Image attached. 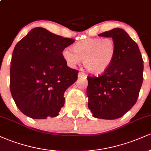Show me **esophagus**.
<instances>
[{
  "label": "esophagus",
  "mask_w": 151,
  "mask_h": 151,
  "mask_svg": "<svg viewBox=\"0 0 151 151\" xmlns=\"http://www.w3.org/2000/svg\"><path fill=\"white\" fill-rule=\"evenodd\" d=\"M78 77H79V78H86V77H87V76H86V74L84 73V72H79V74H78Z\"/></svg>",
  "instance_id": "1"
}]
</instances>
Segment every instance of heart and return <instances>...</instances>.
I'll list each match as a JSON object with an SVG mask.
<instances>
[{
  "mask_svg": "<svg viewBox=\"0 0 151 151\" xmlns=\"http://www.w3.org/2000/svg\"><path fill=\"white\" fill-rule=\"evenodd\" d=\"M74 52L68 49L62 51V58L67 65L75 67L83 60L84 67L90 73L102 74L113 62L116 47L111 38H87L72 46Z\"/></svg>",
  "mask_w": 151,
  "mask_h": 151,
  "instance_id": "heart-1",
  "label": "heart"
}]
</instances>
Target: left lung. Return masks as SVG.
<instances>
[{"label": "left lung", "mask_w": 151, "mask_h": 151, "mask_svg": "<svg viewBox=\"0 0 151 151\" xmlns=\"http://www.w3.org/2000/svg\"><path fill=\"white\" fill-rule=\"evenodd\" d=\"M98 35L111 37L116 53L102 75L87 77L88 107L93 117L113 120L123 116L136 104L143 80V61L138 45L123 29Z\"/></svg>", "instance_id": "obj_1"}]
</instances>
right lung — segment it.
Here are the masks:
<instances>
[{
  "mask_svg": "<svg viewBox=\"0 0 151 151\" xmlns=\"http://www.w3.org/2000/svg\"><path fill=\"white\" fill-rule=\"evenodd\" d=\"M74 42L38 27L17 43L10 63V89L22 114L35 119L59 115L65 91L79 73L62 58V51Z\"/></svg>",
  "mask_w": 151,
  "mask_h": 151,
  "instance_id": "1",
  "label": "right lung"
}]
</instances>
